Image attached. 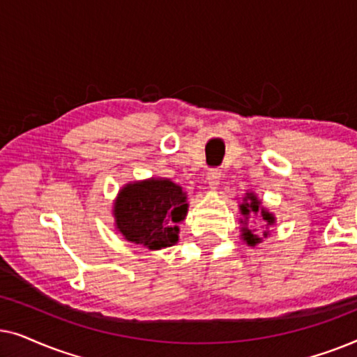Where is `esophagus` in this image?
Returning <instances> with one entry per match:
<instances>
[{
    "mask_svg": "<svg viewBox=\"0 0 357 357\" xmlns=\"http://www.w3.org/2000/svg\"><path fill=\"white\" fill-rule=\"evenodd\" d=\"M221 169H209L208 174H206V180H208V185L209 188L216 190L218 185H219V180H221Z\"/></svg>",
    "mask_w": 357,
    "mask_h": 357,
    "instance_id": "esophagus-1",
    "label": "esophagus"
}]
</instances>
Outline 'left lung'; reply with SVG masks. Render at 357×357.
Instances as JSON below:
<instances>
[{"label": "left lung", "instance_id": "left-lung-1", "mask_svg": "<svg viewBox=\"0 0 357 357\" xmlns=\"http://www.w3.org/2000/svg\"><path fill=\"white\" fill-rule=\"evenodd\" d=\"M241 214L243 216V219H241V222L247 224L248 218H255L258 222H261L263 226H273L276 221V218L268 211L266 208L261 206V202L257 198V195L253 193H245V198H243V203L241 204ZM243 242L247 243L248 247H255L257 243H260L263 238L261 237H268V231L263 232V236H257L252 229H248L247 226L242 227V236Z\"/></svg>", "mask_w": 357, "mask_h": 357}]
</instances>
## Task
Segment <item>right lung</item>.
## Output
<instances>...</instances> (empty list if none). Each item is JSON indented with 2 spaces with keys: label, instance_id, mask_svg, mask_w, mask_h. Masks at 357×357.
<instances>
[{
  "label": "right lung",
  "instance_id": "add662e5",
  "mask_svg": "<svg viewBox=\"0 0 357 357\" xmlns=\"http://www.w3.org/2000/svg\"><path fill=\"white\" fill-rule=\"evenodd\" d=\"M188 213L187 193L169 178L125 185L114 203L115 229L128 242L149 250L178 242V224Z\"/></svg>",
  "mask_w": 357,
  "mask_h": 357
}]
</instances>
